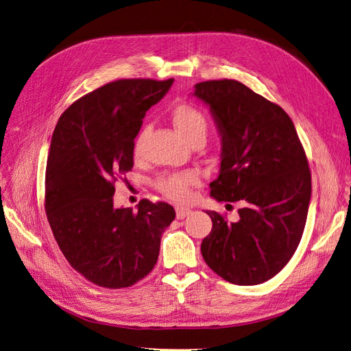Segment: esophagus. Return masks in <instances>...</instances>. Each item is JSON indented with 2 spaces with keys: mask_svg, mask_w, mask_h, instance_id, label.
Segmentation results:
<instances>
[{
  "mask_svg": "<svg viewBox=\"0 0 351 351\" xmlns=\"http://www.w3.org/2000/svg\"><path fill=\"white\" fill-rule=\"evenodd\" d=\"M190 214H192V210L187 209V208H176V217H177V219H183V218H186Z\"/></svg>",
  "mask_w": 351,
  "mask_h": 351,
  "instance_id": "1",
  "label": "esophagus"
}]
</instances>
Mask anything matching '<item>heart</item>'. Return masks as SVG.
Here are the masks:
<instances>
[{
	"instance_id": "b5f03b06",
	"label": "heart",
	"mask_w": 351,
	"mask_h": 351,
	"mask_svg": "<svg viewBox=\"0 0 351 351\" xmlns=\"http://www.w3.org/2000/svg\"><path fill=\"white\" fill-rule=\"evenodd\" d=\"M171 120L180 134L184 136L186 139L193 143L197 141L206 139L209 123L206 115L199 108L190 104H178L171 110ZM145 130L136 136L133 142V156L139 159L142 155ZM199 178L195 173H173L162 176L156 182V186L164 196L174 202H184L190 196V189L196 186Z\"/></svg>"
}]
</instances>
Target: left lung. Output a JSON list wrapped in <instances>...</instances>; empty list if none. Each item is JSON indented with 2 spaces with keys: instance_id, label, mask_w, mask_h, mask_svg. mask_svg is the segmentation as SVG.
I'll return each instance as SVG.
<instances>
[{
  "instance_id": "obj_1",
  "label": "left lung",
  "mask_w": 351,
  "mask_h": 351,
  "mask_svg": "<svg viewBox=\"0 0 351 351\" xmlns=\"http://www.w3.org/2000/svg\"><path fill=\"white\" fill-rule=\"evenodd\" d=\"M221 136L218 177L210 196L241 200L240 219L215 210L202 241L208 267L226 281L256 285L275 277L299 246L312 196L311 169L287 112L237 80L195 84Z\"/></svg>"
}]
</instances>
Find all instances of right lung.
I'll use <instances>...</instances> for the list:
<instances>
[{
    "instance_id": "obj_1",
    "label": "right lung",
    "mask_w": 351,
    "mask_h": 351,
    "mask_svg": "<svg viewBox=\"0 0 351 351\" xmlns=\"http://www.w3.org/2000/svg\"><path fill=\"white\" fill-rule=\"evenodd\" d=\"M174 79H121L62 112L52 134L45 210L71 267L105 289L130 287L149 274L176 210L165 202L114 206V182L133 168V142L152 105Z\"/></svg>"
}]
</instances>
